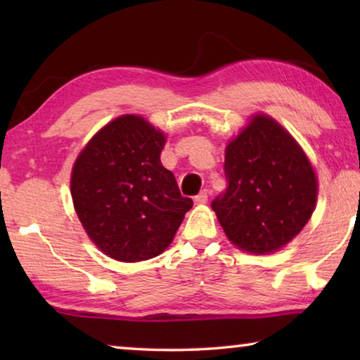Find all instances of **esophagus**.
I'll return each instance as SVG.
<instances>
[{
    "label": "esophagus",
    "mask_w": 360,
    "mask_h": 360,
    "mask_svg": "<svg viewBox=\"0 0 360 360\" xmlns=\"http://www.w3.org/2000/svg\"><path fill=\"white\" fill-rule=\"evenodd\" d=\"M208 195H210V192L206 191V188H203L202 192H200L198 195H195V198H193V202L195 203H198V205H202V203H206L208 202Z\"/></svg>",
    "instance_id": "obj_1"
}]
</instances>
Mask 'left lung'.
Returning a JSON list of instances; mask_svg holds the SVG:
<instances>
[{"mask_svg": "<svg viewBox=\"0 0 360 360\" xmlns=\"http://www.w3.org/2000/svg\"><path fill=\"white\" fill-rule=\"evenodd\" d=\"M224 172L227 188L211 208L243 251H278L311 217L318 197L314 169L295 139L268 115H254L230 141Z\"/></svg>", "mask_w": 360, "mask_h": 360, "instance_id": "obj_1", "label": "left lung"}]
</instances>
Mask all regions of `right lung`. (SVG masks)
<instances>
[{"mask_svg": "<svg viewBox=\"0 0 360 360\" xmlns=\"http://www.w3.org/2000/svg\"><path fill=\"white\" fill-rule=\"evenodd\" d=\"M165 136L139 115L101 129L77 157L71 197L96 246L120 262L162 254L192 208L174 174L162 165Z\"/></svg>", "mask_w": 360, "mask_h": 360, "instance_id": "right-lung-1", "label": "right lung"}]
</instances>
